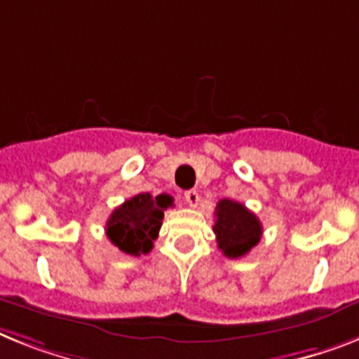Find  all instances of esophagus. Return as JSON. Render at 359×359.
<instances>
[{"mask_svg":"<svg viewBox=\"0 0 359 359\" xmlns=\"http://www.w3.org/2000/svg\"><path fill=\"white\" fill-rule=\"evenodd\" d=\"M184 198H186V203L189 204V206H197L198 204V194H197V189H188V191H184Z\"/></svg>","mask_w":359,"mask_h":359,"instance_id":"1","label":"esophagus"}]
</instances>
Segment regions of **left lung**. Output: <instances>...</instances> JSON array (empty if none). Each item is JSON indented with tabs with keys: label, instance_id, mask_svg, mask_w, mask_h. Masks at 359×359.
Listing matches in <instances>:
<instances>
[{
	"label": "left lung",
	"instance_id": "left-lung-1",
	"mask_svg": "<svg viewBox=\"0 0 359 359\" xmlns=\"http://www.w3.org/2000/svg\"><path fill=\"white\" fill-rule=\"evenodd\" d=\"M213 231L217 246L226 257H243L257 245L263 236V226L255 213L245 204L221 198L215 208V224Z\"/></svg>",
	"mask_w": 359,
	"mask_h": 359
}]
</instances>
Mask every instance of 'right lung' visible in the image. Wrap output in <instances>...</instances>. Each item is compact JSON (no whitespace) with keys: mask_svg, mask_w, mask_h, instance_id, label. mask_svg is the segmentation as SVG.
I'll return each mask as SVG.
<instances>
[{"mask_svg":"<svg viewBox=\"0 0 359 359\" xmlns=\"http://www.w3.org/2000/svg\"><path fill=\"white\" fill-rule=\"evenodd\" d=\"M173 206L171 195L138 194L120 204L105 224V233L120 252L128 255L149 254L158 237L164 212Z\"/></svg>","mask_w":359,"mask_h":359,"instance_id":"right-lung-1","label":"right lung"}]
</instances>
